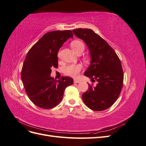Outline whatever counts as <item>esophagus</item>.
Wrapping results in <instances>:
<instances>
[{"mask_svg": "<svg viewBox=\"0 0 146 146\" xmlns=\"http://www.w3.org/2000/svg\"><path fill=\"white\" fill-rule=\"evenodd\" d=\"M80 81L78 80H77V79H75V80H74V83H80Z\"/></svg>", "mask_w": 146, "mask_h": 146, "instance_id": "obj_1", "label": "esophagus"}]
</instances>
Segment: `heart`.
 Masks as SVG:
<instances>
[{
    "label": "heart",
    "mask_w": 146,
    "mask_h": 146,
    "mask_svg": "<svg viewBox=\"0 0 146 146\" xmlns=\"http://www.w3.org/2000/svg\"><path fill=\"white\" fill-rule=\"evenodd\" d=\"M70 47H71L72 50L76 53H82L85 49V45L84 44L78 40H75L72 41L70 44ZM82 69V66L80 64H70L64 68V72L67 76L76 77L78 76V73Z\"/></svg>",
    "instance_id": "heart-1"
}]
</instances>
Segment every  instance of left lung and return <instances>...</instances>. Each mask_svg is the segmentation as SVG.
<instances>
[{
	"mask_svg": "<svg viewBox=\"0 0 146 146\" xmlns=\"http://www.w3.org/2000/svg\"><path fill=\"white\" fill-rule=\"evenodd\" d=\"M72 32L86 44L90 51V65L84 75L98 82L96 86L88 83V90L82 94V99L94 111L107 110L116 101L122 90L123 74L121 61L112 47L93 30L77 29Z\"/></svg>",
	"mask_w": 146,
	"mask_h": 146,
	"instance_id": "obj_1",
	"label": "left lung"
}]
</instances>
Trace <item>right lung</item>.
Listing matches in <instances>:
<instances>
[{
    "instance_id": "add662e5",
    "label": "right lung",
    "mask_w": 146,
    "mask_h": 146,
    "mask_svg": "<svg viewBox=\"0 0 146 146\" xmlns=\"http://www.w3.org/2000/svg\"><path fill=\"white\" fill-rule=\"evenodd\" d=\"M69 38L70 30L52 31L44 35L26 55L21 79L29 98L37 107L50 109L63 98L66 88L73 84L69 77L57 80L50 76L52 68L58 67V50Z\"/></svg>"
}]
</instances>
